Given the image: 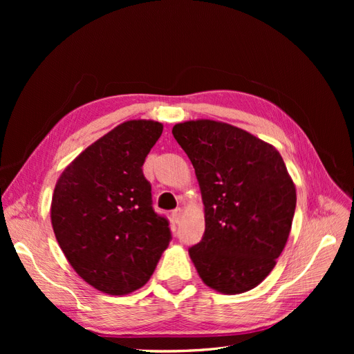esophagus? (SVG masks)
I'll use <instances>...</instances> for the list:
<instances>
[{
	"mask_svg": "<svg viewBox=\"0 0 354 354\" xmlns=\"http://www.w3.org/2000/svg\"><path fill=\"white\" fill-rule=\"evenodd\" d=\"M181 214H183V211H181V208H176L173 212H171V216H173V220H174L176 223H178L180 218H181Z\"/></svg>",
	"mask_w": 354,
	"mask_h": 354,
	"instance_id": "obj_1",
	"label": "esophagus"
}]
</instances>
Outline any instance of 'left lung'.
<instances>
[{"label":"left lung","instance_id":"8db88e82","mask_svg":"<svg viewBox=\"0 0 354 354\" xmlns=\"http://www.w3.org/2000/svg\"><path fill=\"white\" fill-rule=\"evenodd\" d=\"M173 136L189 156L205 205V232L189 248L201 279L241 294L269 274L285 248L297 205L279 152L224 122L177 124Z\"/></svg>","mask_w":354,"mask_h":354}]
</instances>
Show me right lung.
Segmentation results:
<instances>
[{
	"label": "right lung",
	"mask_w": 354,
	"mask_h": 354,
	"mask_svg": "<svg viewBox=\"0 0 354 354\" xmlns=\"http://www.w3.org/2000/svg\"><path fill=\"white\" fill-rule=\"evenodd\" d=\"M162 124L127 121L99 138L63 171L51 224L82 279L109 295L130 294L155 272L171 241L169 221L153 209L147 153Z\"/></svg>",
	"instance_id": "obj_1"
}]
</instances>
